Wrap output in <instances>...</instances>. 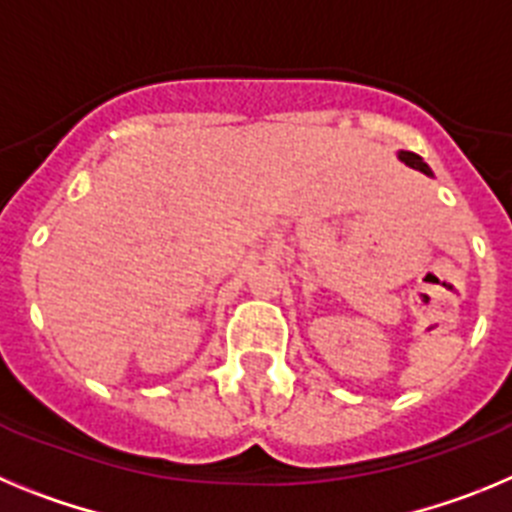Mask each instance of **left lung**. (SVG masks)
I'll return each instance as SVG.
<instances>
[{
    "label": "left lung",
    "mask_w": 512,
    "mask_h": 512,
    "mask_svg": "<svg viewBox=\"0 0 512 512\" xmlns=\"http://www.w3.org/2000/svg\"><path fill=\"white\" fill-rule=\"evenodd\" d=\"M400 158L405 161L408 166H413V169H420L423 174H431V169L423 164V158L418 156V153H410V151H400Z\"/></svg>",
    "instance_id": "obj_1"
}]
</instances>
